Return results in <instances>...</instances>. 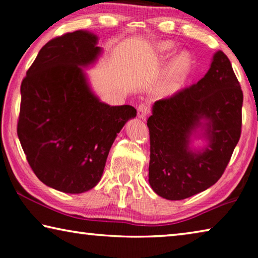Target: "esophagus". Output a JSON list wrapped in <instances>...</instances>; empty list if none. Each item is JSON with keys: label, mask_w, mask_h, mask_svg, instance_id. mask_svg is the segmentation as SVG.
<instances>
[{"label": "esophagus", "mask_w": 258, "mask_h": 258, "mask_svg": "<svg viewBox=\"0 0 258 258\" xmlns=\"http://www.w3.org/2000/svg\"><path fill=\"white\" fill-rule=\"evenodd\" d=\"M149 112H150V107L148 106V104L142 103L138 107V117L140 119H145Z\"/></svg>", "instance_id": "34e87169"}]
</instances>
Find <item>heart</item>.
Returning a JSON list of instances; mask_svg holds the SVG:
<instances>
[{
	"label": "heart",
	"instance_id": "heart-1",
	"mask_svg": "<svg viewBox=\"0 0 258 258\" xmlns=\"http://www.w3.org/2000/svg\"><path fill=\"white\" fill-rule=\"evenodd\" d=\"M174 49V43L171 41H164L157 45V51L161 54H166ZM194 60L187 51H182L177 53L169 62L167 69L158 85V93L161 95L173 94L180 89L192 69Z\"/></svg>",
	"mask_w": 258,
	"mask_h": 258
}]
</instances>
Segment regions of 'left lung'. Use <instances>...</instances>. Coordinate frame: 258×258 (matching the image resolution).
<instances>
[{"instance_id":"1","label":"left lung","mask_w":258,"mask_h":258,"mask_svg":"<svg viewBox=\"0 0 258 258\" xmlns=\"http://www.w3.org/2000/svg\"><path fill=\"white\" fill-rule=\"evenodd\" d=\"M243 94L228 56L213 55L197 84L152 106L149 183L157 195L182 200L220 180L241 134ZM207 146L194 150L191 138Z\"/></svg>"}]
</instances>
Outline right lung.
<instances>
[{
    "mask_svg": "<svg viewBox=\"0 0 258 258\" xmlns=\"http://www.w3.org/2000/svg\"><path fill=\"white\" fill-rule=\"evenodd\" d=\"M101 52L98 36L87 30L55 37L20 86L17 133L26 158L45 185L66 194L98 184L117 134L137 116L134 107L109 106L91 89L83 68Z\"/></svg>",
    "mask_w": 258,
    "mask_h": 258,
    "instance_id": "obj_1",
    "label": "right lung"
}]
</instances>
